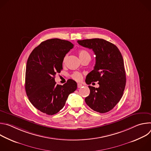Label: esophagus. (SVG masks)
Instances as JSON below:
<instances>
[{"mask_svg": "<svg viewBox=\"0 0 151 151\" xmlns=\"http://www.w3.org/2000/svg\"><path fill=\"white\" fill-rule=\"evenodd\" d=\"M77 86H78V88H81V87H82L83 85H82V84H81V83H78Z\"/></svg>", "mask_w": 151, "mask_h": 151, "instance_id": "esophagus-1", "label": "esophagus"}]
</instances>
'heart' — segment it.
Returning <instances> with one entry per match:
<instances>
[{"label": "heart", "instance_id": "b5f03b06", "mask_svg": "<svg viewBox=\"0 0 151 151\" xmlns=\"http://www.w3.org/2000/svg\"><path fill=\"white\" fill-rule=\"evenodd\" d=\"M78 54H79V57L80 59H82V58H84V57H87V56H90V55L89 52H88L87 51H86V50H80V51L78 52ZM66 57H67V56H65V57H64L63 60V63L65 62L66 59ZM72 78L73 79H75V81H81V80L82 79V74H81V73H79V72H75V73H73L72 74Z\"/></svg>", "mask_w": 151, "mask_h": 151}]
</instances>
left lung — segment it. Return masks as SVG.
Returning <instances> with one entry per match:
<instances>
[{
  "label": "left lung",
  "instance_id": "left-lung-1",
  "mask_svg": "<svg viewBox=\"0 0 151 151\" xmlns=\"http://www.w3.org/2000/svg\"><path fill=\"white\" fill-rule=\"evenodd\" d=\"M78 44L93 50L96 54L94 69L86 78L90 85L99 82V88L89 85L90 95L85 101L91 109L99 113L112 110L122 97L126 83L124 60L116 45L103 39L78 40Z\"/></svg>",
  "mask_w": 151,
  "mask_h": 151
}]
</instances>
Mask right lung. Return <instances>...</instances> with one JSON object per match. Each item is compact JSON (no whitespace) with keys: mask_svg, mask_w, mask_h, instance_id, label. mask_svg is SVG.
<instances>
[{"mask_svg":"<svg viewBox=\"0 0 151 151\" xmlns=\"http://www.w3.org/2000/svg\"><path fill=\"white\" fill-rule=\"evenodd\" d=\"M74 45L68 40L51 39L42 42L30 54L26 64L25 89L31 103L49 115L58 113L69 95L77 88L76 82L68 79L63 85L55 82L63 69V60Z\"/></svg>","mask_w":151,"mask_h":151,"instance_id":"right-lung-1","label":"right lung"}]
</instances>
